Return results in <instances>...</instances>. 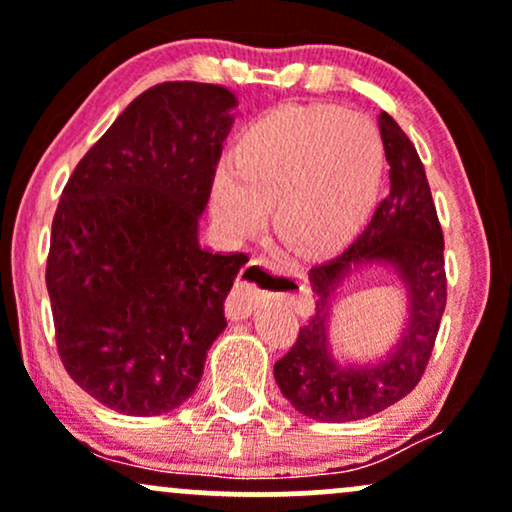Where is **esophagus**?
<instances>
[{"label": "esophagus", "instance_id": "34e87169", "mask_svg": "<svg viewBox=\"0 0 512 512\" xmlns=\"http://www.w3.org/2000/svg\"><path fill=\"white\" fill-rule=\"evenodd\" d=\"M257 276H264V279H267L269 289H284V284H281V281L291 279V284L286 286V289H289L286 291V296H289L293 303H301L305 298V274L303 272H298V269H291V272H269V269L262 267V264L250 262L248 267L240 269L236 286H233L231 296H228L226 313L231 320H245V317H250L252 310L257 308V303H260L264 291L255 284Z\"/></svg>", "mask_w": 512, "mask_h": 512}]
</instances>
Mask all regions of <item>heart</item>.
Segmentation results:
<instances>
[{
	"instance_id": "1",
	"label": "heart",
	"mask_w": 512,
	"mask_h": 512,
	"mask_svg": "<svg viewBox=\"0 0 512 512\" xmlns=\"http://www.w3.org/2000/svg\"><path fill=\"white\" fill-rule=\"evenodd\" d=\"M385 144L366 115L330 105H281L257 117L211 190L216 219L250 236L276 204V231L298 248L351 238L378 202Z\"/></svg>"
}]
</instances>
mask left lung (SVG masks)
<instances>
[{"instance_id":"left-lung-1","label":"left lung","mask_w":512,"mask_h":512,"mask_svg":"<svg viewBox=\"0 0 512 512\" xmlns=\"http://www.w3.org/2000/svg\"><path fill=\"white\" fill-rule=\"evenodd\" d=\"M378 125L390 163V195L342 255L310 269L315 315L301 327L289 354L274 363L276 385L293 409L330 424L378 414L419 385L448 298L443 231L424 163L385 110ZM366 263H383L398 274L408 293V325L380 362L339 364L329 344L331 301L345 276Z\"/></svg>"}]
</instances>
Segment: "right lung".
Segmentation results:
<instances>
[{
	"mask_svg": "<svg viewBox=\"0 0 512 512\" xmlns=\"http://www.w3.org/2000/svg\"><path fill=\"white\" fill-rule=\"evenodd\" d=\"M236 93L166 81L88 149L52 219L45 269L57 351L81 390L158 416L197 390L248 255L199 245Z\"/></svg>",
	"mask_w": 512,
	"mask_h": 512,
	"instance_id": "add662e5",
	"label": "right lung"
}]
</instances>
